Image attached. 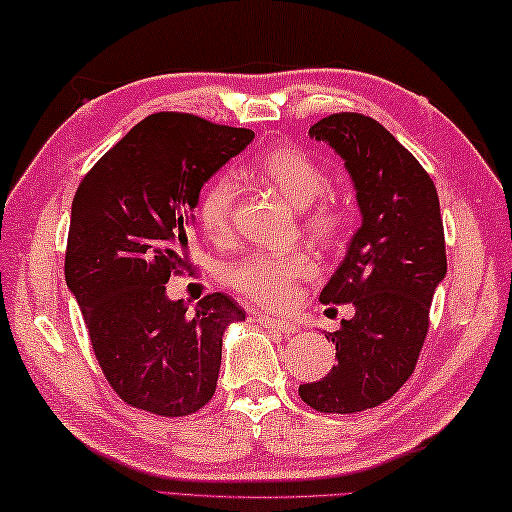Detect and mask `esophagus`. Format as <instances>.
<instances>
[{"instance_id": "34e87169", "label": "esophagus", "mask_w": 512, "mask_h": 512, "mask_svg": "<svg viewBox=\"0 0 512 512\" xmlns=\"http://www.w3.org/2000/svg\"><path fill=\"white\" fill-rule=\"evenodd\" d=\"M258 321H261V326H265L267 330H276V333H281L285 337H292L294 333H297V326L290 324V321H285V319L258 315Z\"/></svg>"}]
</instances>
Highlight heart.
<instances>
[{
    "label": "heart",
    "instance_id": "obj_1",
    "mask_svg": "<svg viewBox=\"0 0 512 512\" xmlns=\"http://www.w3.org/2000/svg\"><path fill=\"white\" fill-rule=\"evenodd\" d=\"M251 173L279 191L294 209L303 211V227L317 242H333L344 227V211L328 193L330 179L315 159L299 148L279 146L256 159ZM238 182L231 173L215 175L202 188L197 218L211 238H224L231 231ZM317 272L315 258L306 251L267 254L256 251L229 267L227 279L247 299L261 306H285L297 290V283Z\"/></svg>",
    "mask_w": 512,
    "mask_h": 512
}]
</instances>
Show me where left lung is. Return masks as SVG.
<instances>
[{
  "mask_svg": "<svg viewBox=\"0 0 512 512\" xmlns=\"http://www.w3.org/2000/svg\"><path fill=\"white\" fill-rule=\"evenodd\" d=\"M351 175L362 224L321 303H353L355 315L326 337L337 364L299 396L324 414H355L389 400L416 369L429 306L447 274L436 186L416 157L371 119L342 112L310 128Z\"/></svg>",
  "mask_w": 512,
  "mask_h": 512,
  "instance_id": "8db88e82",
  "label": "left lung"
}]
</instances>
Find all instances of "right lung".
Listing matches in <instances>:
<instances>
[{"label":"right lung","instance_id":"right-lung-1","mask_svg":"<svg viewBox=\"0 0 512 512\" xmlns=\"http://www.w3.org/2000/svg\"><path fill=\"white\" fill-rule=\"evenodd\" d=\"M251 141L247 128L150 114L78 186L65 281L107 382L132 407L177 418L213 398L224 330L245 310L215 292L188 312L166 283L188 261L202 186Z\"/></svg>","mask_w":512,"mask_h":512}]
</instances>
